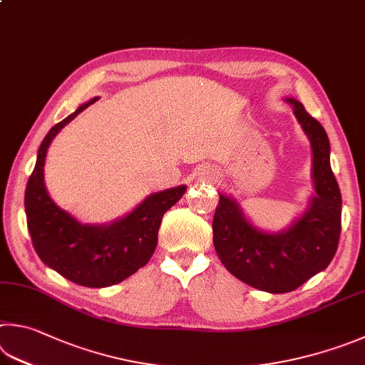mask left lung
I'll return each instance as SVG.
<instances>
[{
  "label": "left lung",
  "instance_id": "8db88e82",
  "mask_svg": "<svg viewBox=\"0 0 365 365\" xmlns=\"http://www.w3.org/2000/svg\"><path fill=\"white\" fill-rule=\"evenodd\" d=\"M313 150L316 196L309 207L281 233L255 228L235 200L220 195L212 231L217 255L231 274L250 287L286 294L326 269L339 247L341 195L330 168V145L321 123L295 98H286Z\"/></svg>",
  "mask_w": 365,
  "mask_h": 365
}]
</instances>
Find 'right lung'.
Segmentation results:
<instances>
[{
	"label": "right lung",
	"mask_w": 365,
	"mask_h": 365,
	"mask_svg": "<svg viewBox=\"0 0 365 365\" xmlns=\"http://www.w3.org/2000/svg\"><path fill=\"white\" fill-rule=\"evenodd\" d=\"M52 128L39 145L35 169L25 190L26 225L33 247L44 264L84 287H108L128 279L148 263L158 244L163 215L183 196L187 187L150 195L137 207L110 225H83L54 204L44 187V161L51 142L83 110Z\"/></svg>",
	"instance_id": "right-lung-1"
}]
</instances>
